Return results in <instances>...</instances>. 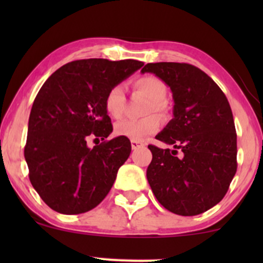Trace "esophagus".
I'll return each mask as SVG.
<instances>
[{
  "label": "esophagus",
  "mask_w": 263,
  "mask_h": 263,
  "mask_svg": "<svg viewBox=\"0 0 263 263\" xmlns=\"http://www.w3.org/2000/svg\"><path fill=\"white\" fill-rule=\"evenodd\" d=\"M131 146H132V149H137V148H140V147L143 146V142L137 141V140H132Z\"/></svg>",
  "instance_id": "1"
}]
</instances>
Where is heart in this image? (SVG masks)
<instances>
[{
	"mask_svg": "<svg viewBox=\"0 0 263 263\" xmlns=\"http://www.w3.org/2000/svg\"><path fill=\"white\" fill-rule=\"evenodd\" d=\"M135 91L148 98L144 114L167 112V104L164 99L167 96V86L161 79L153 75H143L132 81ZM125 90L122 85H115L108 90L105 96L104 106L107 115L112 119H120L125 110ZM162 120L158 115L151 114L138 120H122L115 126V134L129 140L140 141L147 136L153 135L161 127Z\"/></svg>",
	"mask_w": 263,
	"mask_h": 263,
	"instance_id": "obj_1",
	"label": "heart"
}]
</instances>
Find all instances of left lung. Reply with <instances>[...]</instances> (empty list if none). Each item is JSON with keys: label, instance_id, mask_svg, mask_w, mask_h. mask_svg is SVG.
Instances as JSON below:
<instances>
[{"label": "left lung", "instance_id": "1", "mask_svg": "<svg viewBox=\"0 0 263 263\" xmlns=\"http://www.w3.org/2000/svg\"><path fill=\"white\" fill-rule=\"evenodd\" d=\"M173 93V119L156 136L173 149L148 146L147 179L172 213L199 215L225 197L236 173V129L225 93L209 75L185 63H148ZM181 156H177V151Z\"/></svg>", "mask_w": 263, "mask_h": 263}]
</instances>
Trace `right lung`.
<instances>
[{
	"mask_svg": "<svg viewBox=\"0 0 263 263\" xmlns=\"http://www.w3.org/2000/svg\"><path fill=\"white\" fill-rule=\"evenodd\" d=\"M142 65L134 59L75 60L41 87L29 115L25 158L33 188L53 210L86 213L108 194L131 142L119 136L90 149L87 141L110 136L105 96Z\"/></svg>",
	"mask_w": 263,
	"mask_h": 263,
	"instance_id": "add662e5",
	"label": "right lung"
}]
</instances>
